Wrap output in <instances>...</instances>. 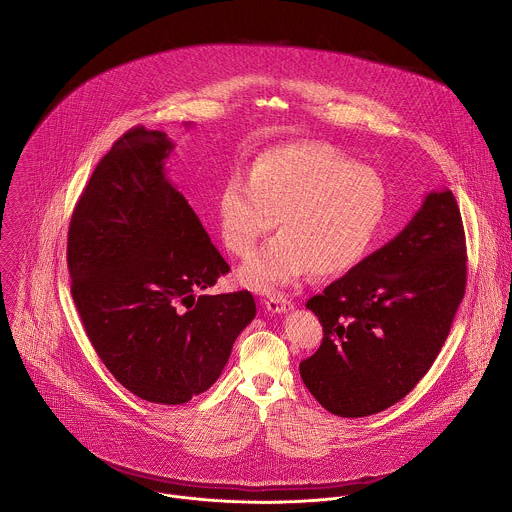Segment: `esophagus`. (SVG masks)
I'll list each match as a JSON object with an SVG mask.
<instances>
[{
	"label": "esophagus",
	"instance_id": "esophagus-1",
	"mask_svg": "<svg viewBox=\"0 0 512 512\" xmlns=\"http://www.w3.org/2000/svg\"><path fill=\"white\" fill-rule=\"evenodd\" d=\"M266 309L270 311V313H288V311H292L293 303L292 299H288L286 295H282V293H272L268 299H266Z\"/></svg>",
	"mask_w": 512,
	"mask_h": 512
}]
</instances>
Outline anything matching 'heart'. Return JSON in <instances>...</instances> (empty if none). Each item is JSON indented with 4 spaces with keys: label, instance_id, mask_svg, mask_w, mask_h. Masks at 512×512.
I'll return each mask as SVG.
<instances>
[{
    "label": "heart",
    "instance_id": "1",
    "mask_svg": "<svg viewBox=\"0 0 512 512\" xmlns=\"http://www.w3.org/2000/svg\"><path fill=\"white\" fill-rule=\"evenodd\" d=\"M388 189L378 171L327 144L297 142L260 153L246 179L230 175L219 197V228L230 252L248 256L278 220L280 234L240 270L258 290L357 266L386 217Z\"/></svg>",
    "mask_w": 512,
    "mask_h": 512
}]
</instances>
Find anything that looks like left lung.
Wrapping results in <instances>:
<instances>
[{"instance_id":"obj_1","label":"left lung","mask_w":512,"mask_h":512,"mask_svg":"<svg viewBox=\"0 0 512 512\" xmlns=\"http://www.w3.org/2000/svg\"><path fill=\"white\" fill-rule=\"evenodd\" d=\"M465 232L449 189L388 244L307 301L323 343L299 374L335 416L365 418L402 400L434 365L467 282Z\"/></svg>"}]
</instances>
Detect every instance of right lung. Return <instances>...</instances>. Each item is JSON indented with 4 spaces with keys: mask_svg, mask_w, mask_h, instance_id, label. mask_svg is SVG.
Masks as SVG:
<instances>
[{
    "mask_svg": "<svg viewBox=\"0 0 512 512\" xmlns=\"http://www.w3.org/2000/svg\"><path fill=\"white\" fill-rule=\"evenodd\" d=\"M173 147L157 130L126 132L80 195L67 244L98 357L132 394L167 406L211 388L256 317L250 292L197 295L230 268L167 177Z\"/></svg>",
    "mask_w": 512,
    "mask_h": 512,
    "instance_id": "1",
    "label": "right lung"
}]
</instances>
